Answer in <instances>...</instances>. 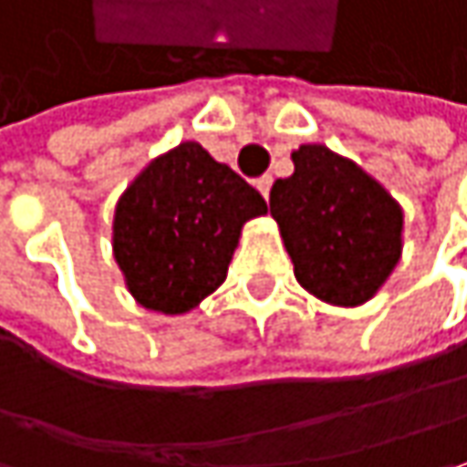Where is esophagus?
Here are the masks:
<instances>
[{
    "instance_id": "esophagus-1",
    "label": "esophagus",
    "mask_w": 467,
    "mask_h": 467,
    "mask_svg": "<svg viewBox=\"0 0 467 467\" xmlns=\"http://www.w3.org/2000/svg\"><path fill=\"white\" fill-rule=\"evenodd\" d=\"M269 187H272V177H269V174H264V177L256 179V190H259L264 198H269Z\"/></svg>"
}]
</instances>
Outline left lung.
<instances>
[{"mask_svg": "<svg viewBox=\"0 0 467 467\" xmlns=\"http://www.w3.org/2000/svg\"><path fill=\"white\" fill-rule=\"evenodd\" d=\"M269 211L301 288L333 306L370 301L401 259L404 213L389 190L325 145L293 150Z\"/></svg>", "mask_w": 467, "mask_h": 467, "instance_id": "left-lung-1", "label": "left lung"}]
</instances>
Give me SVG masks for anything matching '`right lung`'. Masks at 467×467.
Instances as JSON below:
<instances>
[{
	"label": "right lung",
	"mask_w": 467,
	"mask_h": 467,
	"mask_svg": "<svg viewBox=\"0 0 467 467\" xmlns=\"http://www.w3.org/2000/svg\"><path fill=\"white\" fill-rule=\"evenodd\" d=\"M259 192L198 142L152 158L113 216V256L134 301L184 315L227 280L243 224L264 216Z\"/></svg>",
	"instance_id": "1"
}]
</instances>
